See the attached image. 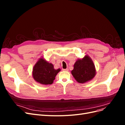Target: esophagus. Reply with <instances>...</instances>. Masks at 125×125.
Instances as JSON below:
<instances>
[{"label":"esophagus","instance_id":"esophagus-1","mask_svg":"<svg viewBox=\"0 0 125 125\" xmlns=\"http://www.w3.org/2000/svg\"><path fill=\"white\" fill-rule=\"evenodd\" d=\"M62 70L63 71H68V68H67V69H63Z\"/></svg>","mask_w":125,"mask_h":125}]
</instances>
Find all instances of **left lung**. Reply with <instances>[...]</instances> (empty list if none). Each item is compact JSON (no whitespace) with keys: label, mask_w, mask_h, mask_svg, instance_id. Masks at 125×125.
<instances>
[{"label":"left lung","mask_w":125,"mask_h":125,"mask_svg":"<svg viewBox=\"0 0 125 125\" xmlns=\"http://www.w3.org/2000/svg\"><path fill=\"white\" fill-rule=\"evenodd\" d=\"M71 73L77 82L84 83L92 80L96 71L93 60L89 55H86L83 58L76 60Z\"/></svg>","instance_id":"1"}]
</instances>
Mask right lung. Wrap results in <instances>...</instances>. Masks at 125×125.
I'll return each mask as SVG.
<instances>
[{
  "instance_id": "add662e5",
  "label": "right lung",
  "mask_w": 125,
  "mask_h": 125,
  "mask_svg": "<svg viewBox=\"0 0 125 125\" xmlns=\"http://www.w3.org/2000/svg\"><path fill=\"white\" fill-rule=\"evenodd\" d=\"M60 70V68L54 69L52 63L48 62L43 57H41L33 67L32 77L39 83L43 85L51 84Z\"/></svg>"
}]
</instances>
